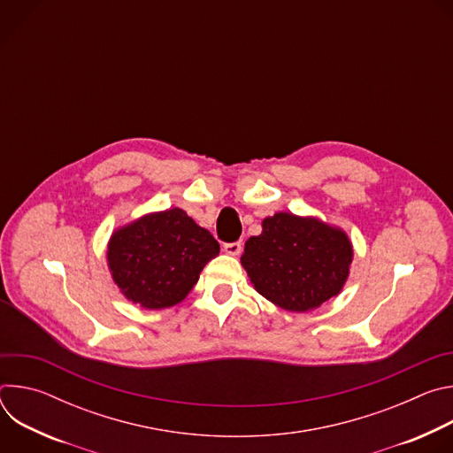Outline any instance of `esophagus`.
Returning <instances> with one entry per match:
<instances>
[{
	"label": "esophagus",
	"mask_w": 453,
	"mask_h": 453,
	"mask_svg": "<svg viewBox=\"0 0 453 453\" xmlns=\"http://www.w3.org/2000/svg\"><path fill=\"white\" fill-rule=\"evenodd\" d=\"M224 252L229 256H238L242 252V242H233V243H224Z\"/></svg>",
	"instance_id": "esophagus-1"
}]
</instances>
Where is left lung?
<instances>
[{"mask_svg": "<svg viewBox=\"0 0 453 453\" xmlns=\"http://www.w3.org/2000/svg\"><path fill=\"white\" fill-rule=\"evenodd\" d=\"M254 290L287 311H311L339 296L353 262L348 233L317 217L280 211L240 257Z\"/></svg>", "mask_w": 453, "mask_h": 453, "instance_id": "left-lung-1", "label": "left lung"}]
</instances>
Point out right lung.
<instances>
[{"instance_id":"obj_1","label":"right lung","mask_w":453,"mask_h":453,"mask_svg":"<svg viewBox=\"0 0 453 453\" xmlns=\"http://www.w3.org/2000/svg\"><path fill=\"white\" fill-rule=\"evenodd\" d=\"M219 252L208 229L172 208L116 227L107 242V267L125 299L161 310L180 303Z\"/></svg>"}]
</instances>
